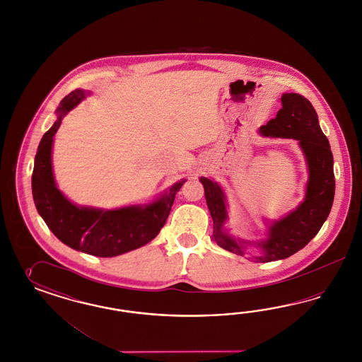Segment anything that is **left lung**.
Returning <instances> with one entry per match:
<instances>
[{
	"mask_svg": "<svg viewBox=\"0 0 362 362\" xmlns=\"http://www.w3.org/2000/svg\"><path fill=\"white\" fill-rule=\"evenodd\" d=\"M283 107L274 119L259 129L263 136L292 138L305 155L309 179L304 202L295 211L276 220L268 230V239L257 243L262 253L255 256L256 263H269L292 256L312 240L328 218L334 197L333 155L328 138L321 132L317 112L312 103L296 93L283 94ZM206 202L214 220V239L218 245L236 255H244L243 244L224 230L227 215V200L216 182L202 176Z\"/></svg>",
	"mask_w": 362,
	"mask_h": 362,
	"instance_id": "1",
	"label": "left lung"
}]
</instances>
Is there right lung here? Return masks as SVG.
I'll list each match as a JSON object with an SVG mask.
<instances>
[{
	"mask_svg": "<svg viewBox=\"0 0 362 362\" xmlns=\"http://www.w3.org/2000/svg\"><path fill=\"white\" fill-rule=\"evenodd\" d=\"M88 94L77 88L66 95L57 109V121L40 142L32 175L34 204L47 227L66 245L98 257H114L153 240L165 226L176 192L186 180L177 182L147 206L105 211L78 207L66 199L57 188L53 175V136L62 118Z\"/></svg>",
	"mask_w": 362,
	"mask_h": 362,
	"instance_id": "right-lung-1",
	"label": "right lung"
}]
</instances>
